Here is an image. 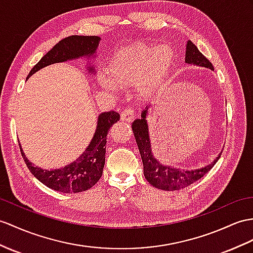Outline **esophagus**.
<instances>
[{
    "label": "esophagus",
    "instance_id": "obj_1",
    "mask_svg": "<svg viewBox=\"0 0 253 253\" xmlns=\"http://www.w3.org/2000/svg\"><path fill=\"white\" fill-rule=\"evenodd\" d=\"M135 118L134 116V110L131 108H126L122 112L121 116H120V119L121 121H126V122H132Z\"/></svg>",
    "mask_w": 253,
    "mask_h": 253
}]
</instances>
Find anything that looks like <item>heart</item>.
<instances>
[{
	"instance_id": "heart-1",
	"label": "heart",
	"mask_w": 253,
	"mask_h": 253,
	"mask_svg": "<svg viewBox=\"0 0 253 253\" xmlns=\"http://www.w3.org/2000/svg\"><path fill=\"white\" fill-rule=\"evenodd\" d=\"M173 61L174 51L169 46L136 42L115 53L107 69L109 79L102 77L101 84L112 90L136 84L137 95L147 98L168 75Z\"/></svg>"
}]
</instances>
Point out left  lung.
Returning <instances> with one entry per match:
<instances>
[{"label": "left lung", "mask_w": 253, "mask_h": 253, "mask_svg": "<svg viewBox=\"0 0 253 253\" xmlns=\"http://www.w3.org/2000/svg\"><path fill=\"white\" fill-rule=\"evenodd\" d=\"M184 60H186V63L188 64H194L213 70V66L209 62V60L206 57H204V54L199 50L198 47H196L191 41L187 42L186 59ZM147 112L148 107L141 113V118L136 119L133 122L132 128L140 152L141 160H143L145 178L153 187L165 191H175L183 189L190 186L191 183L195 182L196 180L201 179V178L206 173H208V171L212 169V166L218 162V160L222 152L220 153L212 163L199 169L184 170L181 169L171 168V166L163 165L160 163L158 160L153 157L151 151L149 130H148V123L146 119Z\"/></svg>", "instance_id": "8db88e82"}]
</instances>
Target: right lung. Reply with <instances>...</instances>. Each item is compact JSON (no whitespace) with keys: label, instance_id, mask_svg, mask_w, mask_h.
<instances>
[{"label":"right lung","instance_id":"1","mask_svg":"<svg viewBox=\"0 0 253 253\" xmlns=\"http://www.w3.org/2000/svg\"><path fill=\"white\" fill-rule=\"evenodd\" d=\"M101 38L98 36H82L72 35L60 41L51 50H49L42 57L33 69L30 71L27 79L34 73L45 66L53 63L65 62L67 60L78 59L80 57H92ZM91 74H94V66L88 67ZM118 113L107 112L100 114L97 118L96 130L87 149L76 161L58 169H42L31 163L19 144L22 158L28 169L34 177L52 190L63 193H78L87 191L100 180L103 174V168L105 164V152L107 143V133L114 123L119 121Z\"/></svg>","mask_w":253,"mask_h":253}]
</instances>
